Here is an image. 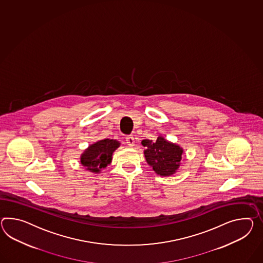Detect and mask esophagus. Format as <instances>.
<instances>
[{
  "label": "esophagus",
  "instance_id": "1",
  "mask_svg": "<svg viewBox=\"0 0 263 263\" xmlns=\"http://www.w3.org/2000/svg\"><path fill=\"white\" fill-rule=\"evenodd\" d=\"M125 141H126V143L128 144L129 146H134L135 145V139L134 137L132 136V135H129L126 137V139H125Z\"/></svg>",
  "mask_w": 263,
  "mask_h": 263
}]
</instances>
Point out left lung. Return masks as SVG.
I'll use <instances>...</instances> for the list:
<instances>
[{"label":"left lung","instance_id":"8db88e82","mask_svg":"<svg viewBox=\"0 0 263 263\" xmlns=\"http://www.w3.org/2000/svg\"><path fill=\"white\" fill-rule=\"evenodd\" d=\"M141 144L146 148L144 150L145 159L156 173L163 177L176 173L183 152L179 145L165 141L162 137H159L156 142L143 140Z\"/></svg>","mask_w":263,"mask_h":263}]
</instances>
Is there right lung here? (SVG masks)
Listing matches in <instances>:
<instances>
[{
	"mask_svg": "<svg viewBox=\"0 0 263 263\" xmlns=\"http://www.w3.org/2000/svg\"><path fill=\"white\" fill-rule=\"evenodd\" d=\"M120 146L115 140L105 139L90 145L81 157V162L86 170L99 173L101 169L107 166L112 160V154Z\"/></svg>",
	"mask_w": 263,
	"mask_h": 263,
	"instance_id": "add662e5",
	"label": "right lung"
}]
</instances>
